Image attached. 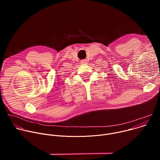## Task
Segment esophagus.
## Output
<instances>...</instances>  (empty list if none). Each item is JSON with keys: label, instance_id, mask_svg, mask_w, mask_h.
Wrapping results in <instances>:
<instances>
[{"label": "esophagus", "instance_id": "34e87169", "mask_svg": "<svg viewBox=\"0 0 160 160\" xmlns=\"http://www.w3.org/2000/svg\"><path fill=\"white\" fill-rule=\"evenodd\" d=\"M80 62H81L82 64H85L87 63V61H86V59H83L80 61Z\"/></svg>", "mask_w": 160, "mask_h": 160}]
</instances>
